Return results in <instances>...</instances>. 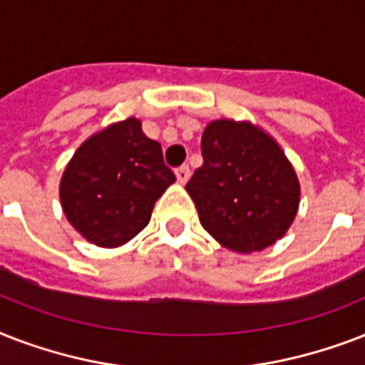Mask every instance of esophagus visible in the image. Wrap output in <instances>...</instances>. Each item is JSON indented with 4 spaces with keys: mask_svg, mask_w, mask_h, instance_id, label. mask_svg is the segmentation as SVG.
<instances>
[{
    "mask_svg": "<svg viewBox=\"0 0 365 365\" xmlns=\"http://www.w3.org/2000/svg\"><path fill=\"white\" fill-rule=\"evenodd\" d=\"M189 176H191V170H189L187 165H183V166H180V168H176V178L180 183L187 182Z\"/></svg>",
    "mask_w": 365,
    "mask_h": 365,
    "instance_id": "1",
    "label": "esophagus"
}]
</instances>
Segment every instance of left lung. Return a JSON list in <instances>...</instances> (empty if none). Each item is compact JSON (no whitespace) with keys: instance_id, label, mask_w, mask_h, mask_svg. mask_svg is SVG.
<instances>
[{"instance_id":"1","label":"left lung","mask_w":365,"mask_h":365,"mask_svg":"<svg viewBox=\"0 0 365 365\" xmlns=\"http://www.w3.org/2000/svg\"><path fill=\"white\" fill-rule=\"evenodd\" d=\"M200 149L205 163L185 185L200 225L239 254L282 239L299 208L301 185L277 140L250 121L217 119L206 125Z\"/></svg>"}]
</instances>
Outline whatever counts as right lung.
<instances>
[{"label":"right lung","instance_id":"add662e5","mask_svg":"<svg viewBox=\"0 0 365 365\" xmlns=\"http://www.w3.org/2000/svg\"><path fill=\"white\" fill-rule=\"evenodd\" d=\"M174 182L159 143L143 134L140 119L128 117L77 148L60 180V205L83 239L117 248L148 225Z\"/></svg>","mask_w":365,"mask_h":365}]
</instances>
